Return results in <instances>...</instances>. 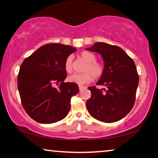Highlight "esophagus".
<instances>
[{"mask_svg": "<svg viewBox=\"0 0 158 158\" xmlns=\"http://www.w3.org/2000/svg\"><path fill=\"white\" fill-rule=\"evenodd\" d=\"M79 89L80 91H81V90H83L84 89H85V87L83 86V85H79Z\"/></svg>", "mask_w": 158, "mask_h": 158, "instance_id": "34e87169", "label": "esophagus"}]
</instances>
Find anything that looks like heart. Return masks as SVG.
<instances>
[{"instance_id":"obj_1","label":"heart","mask_w":158,"mask_h":158,"mask_svg":"<svg viewBox=\"0 0 158 158\" xmlns=\"http://www.w3.org/2000/svg\"><path fill=\"white\" fill-rule=\"evenodd\" d=\"M79 57L86 63L84 73H74L68 77V80L69 82L77 84H88L93 80V77L95 79H99L102 77L105 73V67L102 63L96 60V56L89 51H83L79 53ZM73 58L69 56L65 62V69L67 73H70L73 70Z\"/></svg>"}]
</instances>
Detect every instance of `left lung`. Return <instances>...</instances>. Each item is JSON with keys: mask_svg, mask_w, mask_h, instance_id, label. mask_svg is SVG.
Masks as SVG:
<instances>
[{"mask_svg": "<svg viewBox=\"0 0 158 158\" xmlns=\"http://www.w3.org/2000/svg\"><path fill=\"white\" fill-rule=\"evenodd\" d=\"M87 50L99 53L105 62V73L95 86L88 89L91 97L86 101L89 114L98 121L114 123L122 119L132 109L139 84L135 63L121 47L97 42Z\"/></svg>", "mask_w": 158, "mask_h": 158, "instance_id": "left-lung-1", "label": "left lung"}]
</instances>
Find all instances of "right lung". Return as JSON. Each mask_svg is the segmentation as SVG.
Returning a JSON list of instances; mask_svg holds the SVG:
<instances>
[{
  "label": "right lung",
  "instance_id": "obj_1",
  "mask_svg": "<svg viewBox=\"0 0 158 158\" xmlns=\"http://www.w3.org/2000/svg\"><path fill=\"white\" fill-rule=\"evenodd\" d=\"M77 49L69 45L47 44L26 58L17 77L21 104L32 119L50 124L65 118L73 96L79 93L77 84L65 83V62ZM61 84L58 88L54 85Z\"/></svg>",
  "mask_w": 158,
  "mask_h": 158
}]
</instances>
